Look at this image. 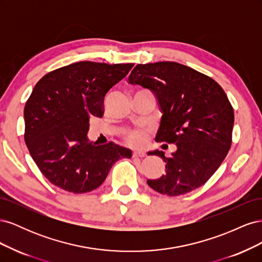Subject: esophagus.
<instances>
[{
  "instance_id": "1",
  "label": "esophagus",
  "mask_w": 262,
  "mask_h": 262,
  "mask_svg": "<svg viewBox=\"0 0 262 262\" xmlns=\"http://www.w3.org/2000/svg\"><path fill=\"white\" fill-rule=\"evenodd\" d=\"M145 156V153L142 152V150H134V152L132 153V157H144Z\"/></svg>"
}]
</instances>
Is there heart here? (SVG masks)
I'll list each match as a JSON object with an SVG mask.
<instances>
[{
  "label": "heart",
  "instance_id": "heart-1",
  "mask_svg": "<svg viewBox=\"0 0 262 262\" xmlns=\"http://www.w3.org/2000/svg\"><path fill=\"white\" fill-rule=\"evenodd\" d=\"M148 138V131L145 129H132L125 133L124 139L128 144L134 147L143 146Z\"/></svg>",
  "mask_w": 262,
  "mask_h": 262
}]
</instances>
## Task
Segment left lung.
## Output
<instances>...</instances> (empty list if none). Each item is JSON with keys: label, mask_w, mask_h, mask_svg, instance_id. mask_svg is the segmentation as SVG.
Returning a JSON list of instances; mask_svg holds the SVG:
<instances>
[{"label": "left lung", "mask_w": 262, "mask_h": 262, "mask_svg": "<svg viewBox=\"0 0 262 262\" xmlns=\"http://www.w3.org/2000/svg\"><path fill=\"white\" fill-rule=\"evenodd\" d=\"M129 83L154 93L163 113L156 141L177 146L170 157L148 152L163 158L166 173L147 185L169 196L204 185L232 145L234 110L223 89L210 76L170 61L138 64Z\"/></svg>", "instance_id": "left-lung-1"}]
</instances>
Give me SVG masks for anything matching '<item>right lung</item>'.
Masks as SVG:
<instances>
[{
    "mask_svg": "<svg viewBox=\"0 0 262 262\" xmlns=\"http://www.w3.org/2000/svg\"><path fill=\"white\" fill-rule=\"evenodd\" d=\"M133 66L76 62L49 72L36 84L24 109V138L52 185L73 193L90 192L105 181L117 161L132 156L131 149L113 142H90L87 132L90 119L104 115L108 91Z\"/></svg>",
    "mask_w": 262,
    "mask_h": 262,
    "instance_id": "right-lung-1",
    "label": "right lung"
}]
</instances>
